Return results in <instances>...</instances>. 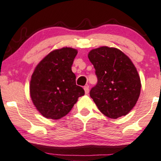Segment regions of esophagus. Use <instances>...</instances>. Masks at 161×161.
<instances>
[{
  "label": "esophagus",
  "mask_w": 161,
  "mask_h": 161,
  "mask_svg": "<svg viewBox=\"0 0 161 161\" xmlns=\"http://www.w3.org/2000/svg\"><path fill=\"white\" fill-rule=\"evenodd\" d=\"M84 91H85V93L86 94H88L89 93V91H90V89H89V86H85L84 87Z\"/></svg>",
  "instance_id": "1"
}]
</instances>
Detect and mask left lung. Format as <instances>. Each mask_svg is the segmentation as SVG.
I'll use <instances>...</instances> for the list:
<instances>
[{"label": "left lung", "mask_w": 161, "mask_h": 161, "mask_svg": "<svg viewBox=\"0 0 161 161\" xmlns=\"http://www.w3.org/2000/svg\"><path fill=\"white\" fill-rule=\"evenodd\" d=\"M88 58L98 78L90 97L108 118L125 116L136 105L141 92L140 77L133 62L119 49L106 46L90 50Z\"/></svg>", "instance_id": "1"}]
</instances>
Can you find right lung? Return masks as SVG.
<instances>
[{
  "mask_svg": "<svg viewBox=\"0 0 161 161\" xmlns=\"http://www.w3.org/2000/svg\"><path fill=\"white\" fill-rule=\"evenodd\" d=\"M77 50L63 47L51 51L36 66L30 81V96L44 118L58 120L69 114L84 90L76 85L71 71Z\"/></svg>",
  "mask_w": 161,
  "mask_h": 161,
  "instance_id": "1",
  "label": "right lung"
}]
</instances>
